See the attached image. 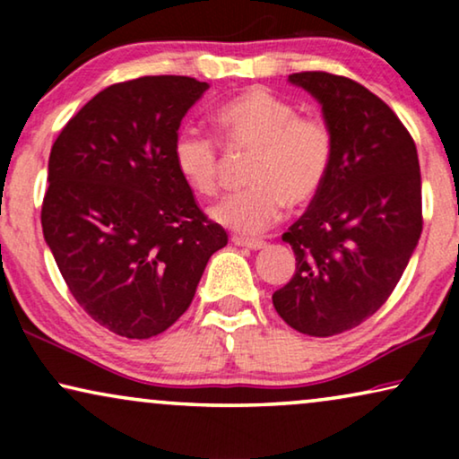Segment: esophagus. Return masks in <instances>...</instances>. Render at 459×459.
<instances>
[{
    "label": "esophagus",
    "mask_w": 459,
    "mask_h": 459,
    "mask_svg": "<svg viewBox=\"0 0 459 459\" xmlns=\"http://www.w3.org/2000/svg\"><path fill=\"white\" fill-rule=\"evenodd\" d=\"M231 242L236 244V247H244V248H250V250H259L265 247V242L263 240H256V238H244V236H234L231 238Z\"/></svg>",
    "instance_id": "1"
}]
</instances>
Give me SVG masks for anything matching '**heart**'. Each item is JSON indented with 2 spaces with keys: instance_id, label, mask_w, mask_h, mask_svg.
<instances>
[{
  "instance_id": "1",
  "label": "heart",
  "mask_w": 459,
  "mask_h": 459,
  "mask_svg": "<svg viewBox=\"0 0 459 459\" xmlns=\"http://www.w3.org/2000/svg\"><path fill=\"white\" fill-rule=\"evenodd\" d=\"M221 140L231 152H253L248 190L221 200L211 217L240 234H259L278 221L286 204H309L324 190L334 162V131L319 115L267 87H248L217 108ZM175 167L186 186L212 196L221 184V143L184 129L173 143Z\"/></svg>"
}]
</instances>
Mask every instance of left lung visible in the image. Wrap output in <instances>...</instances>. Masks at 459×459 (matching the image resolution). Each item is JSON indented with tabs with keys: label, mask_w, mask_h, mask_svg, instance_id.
Instances as JSON below:
<instances>
[{
	"label": "left lung",
	"mask_w": 459,
	"mask_h": 459,
	"mask_svg": "<svg viewBox=\"0 0 459 459\" xmlns=\"http://www.w3.org/2000/svg\"><path fill=\"white\" fill-rule=\"evenodd\" d=\"M288 81L322 104L336 148L324 190L281 236L297 272L272 299L290 328L325 338L391 297L422 234V179L413 137L376 93L324 71Z\"/></svg>",
	"instance_id": "8db88e82"
}]
</instances>
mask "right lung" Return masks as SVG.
I'll return each mask as SVG.
<instances>
[{"mask_svg": "<svg viewBox=\"0 0 459 459\" xmlns=\"http://www.w3.org/2000/svg\"><path fill=\"white\" fill-rule=\"evenodd\" d=\"M209 83L159 74L93 96L56 137L41 228L74 300L127 338L165 332L228 244L173 160L181 118Z\"/></svg>", "mask_w": 459, "mask_h": 459, "instance_id": "obj_1", "label": "right lung"}]
</instances>
